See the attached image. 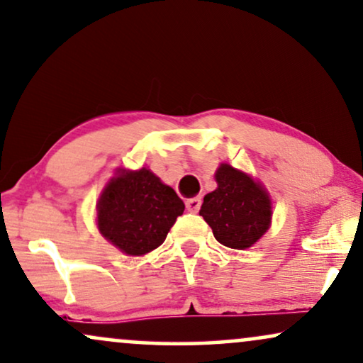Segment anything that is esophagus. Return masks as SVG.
Returning a JSON list of instances; mask_svg holds the SVG:
<instances>
[{"label": "esophagus", "mask_w": 363, "mask_h": 363, "mask_svg": "<svg viewBox=\"0 0 363 363\" xmlns=\"http://www.w3.org/2000/svg\"><path fill=\"white\" fill-rule=\"evenodd\" d=\"M185 206L188 211H191V213H196V211L200 210L201 206V196H193V199H188L185 201Z\"/></svg>", "instance_id": "1"}]
</instances>
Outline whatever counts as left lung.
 <instances>
[{"label":"left lung","instance_id":"8db88e82","mask_svg":"<svg viewBox=\"0 0 363 363\" xmlns=\"http://www.w3.org/2000/svg\"><path fill=\"white\" fill-rule=\"evenodd\" d=\"M216 190L206 193L200 215L220 243L235 250L250 248L270 228L272 200L250 175L222 163Z\"/></svg>","mask_w":363,"mask_h":363}]
</instances>
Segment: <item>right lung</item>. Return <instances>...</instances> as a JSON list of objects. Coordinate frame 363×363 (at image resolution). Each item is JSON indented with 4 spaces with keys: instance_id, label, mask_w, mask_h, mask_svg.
Listing matches in <instances>:
<instances>
[{
    "instance_id": "right-lung-1",
    "label": "right lung",
    "mask_w": 363,
    "mask_h": 363,
    "mask_svg": "<svg viewBox=\"0 0 363 363\" xmlns=\"http://www.w3.org/2000/svg\"><path fill=\"white\" fill-rule=\"evenodd\" d=\"M183 210L175 190L148 168H118L96 203L98 230L126 255L140 257L164 242Z\"/></svg>"
}]
</instances>
